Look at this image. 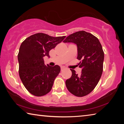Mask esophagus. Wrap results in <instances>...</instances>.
Masks as SVG:
<instances>
[{
  "label": "esophagus",
  "instance_id": "esophagus-1",
  "mask_svg": "<svg viewBox=\"0 0 124 124\" xmlns=\"http://www.w3.org/2000/svg\"><path fill=\"white\" fill-rule=\"evenodd\" d=\"M61 70H64V69H66V67L64 66H61Z\"/></svg>",
  "mask_w": 124,
  "mask_h": 124
}]
</instances>
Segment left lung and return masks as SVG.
Instances as JSON below:
<instances>
[{
	"label": "left lung",
	"instance_id": "left-lung-1",
	"mask_svg": "<svg viewBox=\"0 0 124 124\" xmlns=\"http://www.w3.org/2000/svg\"><path fill=\"white\" fill-rule=\"evenodd\" d=\"M64 43H73L77 45L78 65L82 68L80 75L74 70L66 81L67 89L78 97L90 93L97 85L101 77L104 61V52L97 38L85 31H79L67 37Z\"/></svg>",
	"mask_w": 124,
	"mask_h": 124
}]
</instances>
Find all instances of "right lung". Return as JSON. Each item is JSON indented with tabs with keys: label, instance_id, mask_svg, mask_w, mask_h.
<instances>
[{
	"label": "right lung",
	"instance_id": "right-lung-1",
	"mask_svg": "<svg viewBox=\"0 0 124 124\" xmlns=\"http://www.w3.org/2000/svg\"><path fill=\"white\" fill-rule=\"evenodd\" d=\"M65 38L39 33L27 38L22 43L17 56L19 75L24 87L32 95L42 96L51 91L61 68L58 65L46 66L44 57H50L49 51Z\"/></svg>",
	"mask_w": 124,
	"mask_h": 124
}]
</instances>
